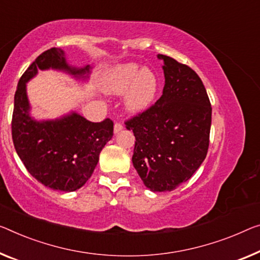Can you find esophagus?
I'll return each mask as SVG.
<instances>
[{"instance_id":"obj_1","label":"esophagus","mask_w":260,"mask_h":260,"mask_svg":"<svg viewBox=\"0 0 260 260\" xmlns=\"http://www.w3.org/2000/svg\"><path fill=\"white\" fill-rule=\"evenodd\" d=\"M122 129H123V125L121 124V123H115V125H114V133L115 134H118Z\"/></svg>"}]
</instances>
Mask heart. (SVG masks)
Segmentation results:
<instances>
[{
  "label": "heart",
  "mask_w": 260,
  "mask_h": 260,
  "mask_svg": "<svg viewBox=\"0 0 260 260\" xmlns=\"http://www.w3.org/2000/svg\"><path fill=\"white\" fill-rule=\"evenodd\" d=\"M102 87L106 93L123 95L124 106L130 114L149 110L157 100L160 80L152 69L136 62L115 66L105 75Z\"/></svg>",
  "instance_id": "heart-1"
}]
</instances>
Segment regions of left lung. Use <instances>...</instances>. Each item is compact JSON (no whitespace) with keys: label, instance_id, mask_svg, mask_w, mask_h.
<instances>
[{"label":"left lung","instance_id":"obj_1","mask_svg":"<svg viewBox=\"0 0 260 260\" xmlns=\"http://www.w3.org/2000/svg\"><path fill=\"white\" fill-rule=\"evenodd\" d=\"M165 86L149 110L125 124L136 143L133 164L147 188L171 191L190 179L209 146L211 106L199 75L164 54Z\"/></svg>","mask_w":260,"mask_h":260}]
</instances>
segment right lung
I'll return each instance as SVG.
<instances>
[{
	"label": "right lung",
	"instance_id": "1",
	"mask_svg": "<svg viewBox=\"0 0 260 260\" xmlns=\"http://www.w3.org/2000/svg\"><path fill=\"white\" fill-rule=\"evenodd\" d=\"M50 69L83 81L88 79L91 67L71 66L65 52L57 47L43 52L18 81L11 134L16 152L35 179L51 189L74 191L93 174L100 153L113 137L114 123L109 118L100 123L89 122L75 111L43 121L31 116L26 83L39 70Z\"/></svg>",
	"mask_w": 260,
	"mask_h": 260
}]
</instances>
